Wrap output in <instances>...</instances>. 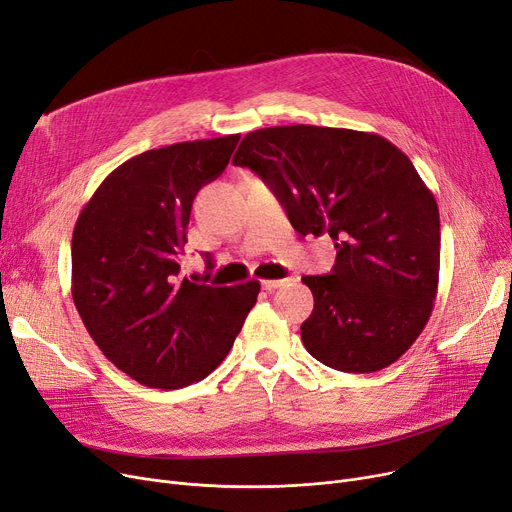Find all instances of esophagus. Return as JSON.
<instances>
[{
    "label": "esophagus",
    "mask_w": 512,
    "mask_h": 512,
    "mask_svg": "<svg viewBox=\"0 0 512 512\" xmlns=\"http://www.w3.org/2000/svg\"><path fill=\"white\" fill-rule=\"evenodd\" d=\"M282 284H284V280H263V282H261V286H263V291H268V293L276 291V288H280Z\"/></svg>",
    "instance_id": "34e87169"
}]
</instances>
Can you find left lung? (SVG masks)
Segmentation results:
<instances>
[{
    "label": "left lung",
    "instance_id": "1",
    "mask_svg": "<svg viewBox=\"0 0 512 512\" xmlns=\"http://www.w3.org/2000/svg\"><path fill=\"white\" fill-rule=\"evenodd\" d=\"M232 163L265 182L301 234H328L330 274L303 276L301 341L341 372H376L427 326L439 282V209L406 154L376 133L282 125L251 131Z\"/></svg>",
    "mask_w": 512,
    "mask_h": 512
}]
</instances>
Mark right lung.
<instances>
[{"label": "right lung", "instance_id": "1", "mask_svg": "<svg viewBox=\"0 0 512 512\" xmlns=\"http://www.w3.org/2000/svg\"><path fill=\"white\" fill-rule=\"evenodd\" d=\"M238 140L234 133L146 150L110 173L79 213L75 307L100 351L140 385L203 381L257 301V280L196 284L177 261L194 196L224 173Z\"/></svg>", "mask_w": 512, "mask_h": 512}]
</instances>
